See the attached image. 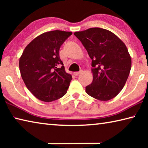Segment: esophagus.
<instances>
[{
  "mask_svg": "<svg viewBox=\"0 0 148 148\" xmlns=\"http://www.w3.org/2000/svg\"><path fill=\"white\" fill-rule=\"evenodd\" d=\"M82 71H80L79 72H74V75H75V76H78L79 74H80L81 73H82Z\"/></svg>",
  "mask_w": 148,
  "mask_h": 148,
  "instance_id": "1",
  "label": "esophagus"
}]
</instances>
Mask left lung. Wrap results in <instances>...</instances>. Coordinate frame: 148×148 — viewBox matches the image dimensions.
<instances>
[{
  "mask_svg": "<svg viewBox=\"0 0 148 148\" xmlns=\"http://www.w3.org/2000/svg\"><path fill=\"white\" fill-rule=\"evenodd\" d=\"M74 34L92 60L93 79L86 92L102 101L114 98L123 88L131 69V57L125 44L113 32L99 27Z\"/></svg>",
  "mask_w": 148,
  "mask_h": 148,
  "instance_id": "left-lung-1",
  "label": "left lung"
}]
</instances>
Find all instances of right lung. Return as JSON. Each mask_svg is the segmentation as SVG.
<instances>
[{"label": "right lung", "mask_w": 148, "mask_h": 148, "mask_svg": "<svg viewBox=\"0 0 148 148\" xmlns=\"http://www.w3.org/2000/svg\"><path fill=\"white\" fill-rule=\"evenodd\" d=\"M72 34L59 30L42 33L27 45L20 57L22 79L27 89L42 101L52 102L66 93L72 78L65 71L59 49Z\"/></svg>", "instance_id": "add662e5"}]
</instances>
